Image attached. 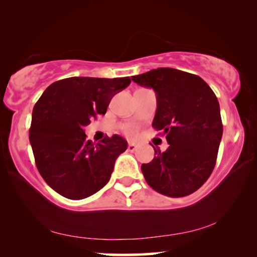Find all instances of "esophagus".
I'll list each match as a JSON object with an SVG mask.
<instances>
[{"label": "esophagus", "instance_id": "obj_1", "mask_svg": "<svg viewBox=\"0 0 257 257\" xmlns=\"http://www.w3.org/2000/svg\"><path fill=\"white\" fill-rule=\"evenodd\" d=\"M137 148H138V145L135 144V143H133V142H132V143L128 144V151H130V152H134V151H136Z\"/></svg>", "mask_w": 257, "mask_h": 257}]
</instances>
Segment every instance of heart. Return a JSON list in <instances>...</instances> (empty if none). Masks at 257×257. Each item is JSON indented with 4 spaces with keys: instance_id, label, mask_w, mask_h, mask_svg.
<instances>
[{
    "instance_id": "b5f03b06",
    "label": "heart",
    "mask_w": 257,
    "mask_h": 257,
    "mask_svg": "<svg viewBox=\"0 0 257 257\" xmlns=\"http://www.w3.org/2000/svg\"><path fill=\"white\" fill-rule=\"evenodd\" d=\"M128 132H129V134H133L134 133V129H129Z\"/></svg>"
}]
</instances>
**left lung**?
Listing matches in <instances>:
<instances>
[{
	"label": "left lung",
	"mask_w": 257,
	"mask_h": 257,
	"mask_svg": "<svg viewBox=\"0 0 257 257\" xmlns=\"http://www.w3.org/2000/svg\"><path fill=\"white\" fill-rule=\"evenodd\" d=\"M157 95L152 127L161 130L168 149H154L150 164L142 165L148 184L172 198L185 197L201 187L216 164L223 124L214 91L200 76L160 67L132 76Z\"/></svg>",
	"instance_id": "left-lung-1"
}]
</instances>
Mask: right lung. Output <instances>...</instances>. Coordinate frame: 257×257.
<instances>
[{
	"mask_svg": "<svg viewBox=\"0 0 257 257\" xmlns=\"http://www.w3.org/2000/svg\"><path fill=\"white\" fill-rule=\"evenodd\" d=\"M130 82L128 76L67 77L49 85L40 97L32 114L30 142L41 176L57 193L81 200L107 184L127 141L113 135L92 143L83 128L106 113L112 97Z\"/></svg>",
	"mask_w": 257,
	"mask_h": 257,
	"instance_id": "right-lung-1",
	"label": "right lung"
}]
</instances>
